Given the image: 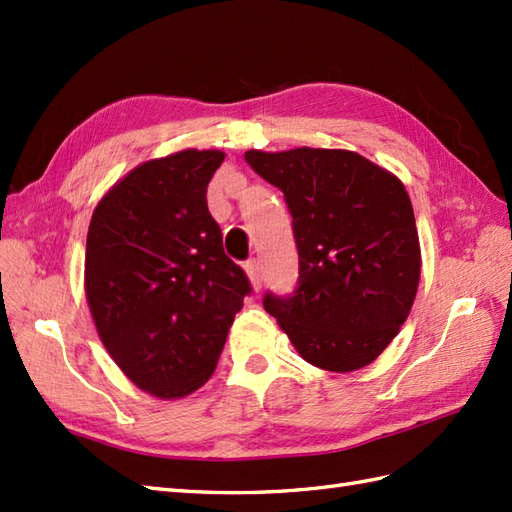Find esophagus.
<instances>
[{
	"instance_id": "obj_1",
	"label": "esophagus",
	"mask_w": 512,
	"mask_h": 512,
	"mask_svg": "<svg viewBox=\"0 0 512 512\" xmlns=\"http://www.w3.org/2000/svg\"><path fill=\"white\" fill-rule=\"evenodd\" d=\"M246 275L250 279V286H253V290H259L264 284V275H262V266H259L257 259H250V262L246 264Z\"/></svg>"
}]
</instances>
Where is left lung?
Returning <instances> with one entry per match:
<instances>
[{
    "instance_id": "left-lung-1",
    "label": "left lung",
    "mask_w": 512,
    "mask_h": 512,
    "mask_svg": "<svg viewBox=\"0 0 512 512\" xmlns=\"http://www.w3.org/2000/svg\"><path fill=\"white\" fill-rule=\"evenodd\" d=\"M244 158L284 191L299 250V288L288 299L266 295V312L314 367L345 374L376 361L420 281L405 184L347 149H250Z\"/></svg>"
}]
</instances>
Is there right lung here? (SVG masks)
I'll list each match as a JSON object with an SVG mask.
<instances>
[{
  "mask_svg": "<svg viewBox=\"0 0 512 512\" xmlns=\"http://www.w3.org/2000/svg\"><path fill=\"white\" fill-rule=\"evenodd\" d=\"M222 162L220 149L140 162L90 220L85 297L96 332L121 372L162 400L211 378L250 292L206 206Z\"/></svg>",
  "mask_w": 512,
  "mask_h": 512,
  "instance_id": "obj_1",
  "label": "right lung"
}]
</instances>
